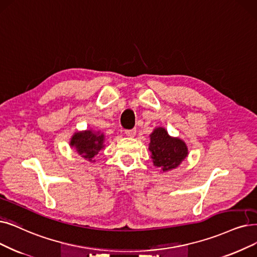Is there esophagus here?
Segmentation results:
<instances>
[{
	"instance_id": "obj_1",
	"label": "esophagus",
	"mask_w": 257,
	"mask_h": 257,
	"mask_svg": "<svg viewBox=\"0 0 257 257\" xmlns=\"http://www.w3.org/2000/svg\"><path fill=\"white\" fill-rule=\"evenodd\" d=\"M125 135L127 137H135L136 135V130H126L125 131Z\"/></svg>"
}]
</instances>
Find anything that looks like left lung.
Segmentation results:
<instances>
[{"label": "left lung", "instance_id": "1", "mask_svg": "<svg viewBox=\"0 0 257 257\" xmlns=\"http://www.w3.org/2000/svg\"><path fill=\"white\" fill-rule=\"evenodd\" d=\"M149 151L153 164L162 173L178 168L189 155V149L182 139L172 137L168 131L157 126L150 135Z\"/></svg>", "mask_w": 257, "mask_h": 257}]
</instances>
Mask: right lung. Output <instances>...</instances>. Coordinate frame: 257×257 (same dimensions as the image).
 Masks as SVG:
<instances>
[{
    "mask_svg": "<svg viewBox=\"0 0 257 257\" xmlns=\"http://www.w3.org/2000/svg\"><path fill=\"white\" fill-rule=\"evenodd\" d=\"M69 147L75 149L79 155L85 160L95 162V157L99 151L105 148V136L100 131H78L71 136Z\"/></svg>",
    "mask_w": 257,
    "mask_h": 257,
    "instance_id": "obj_1",
    "label": "right lung"
}]
</instances>
